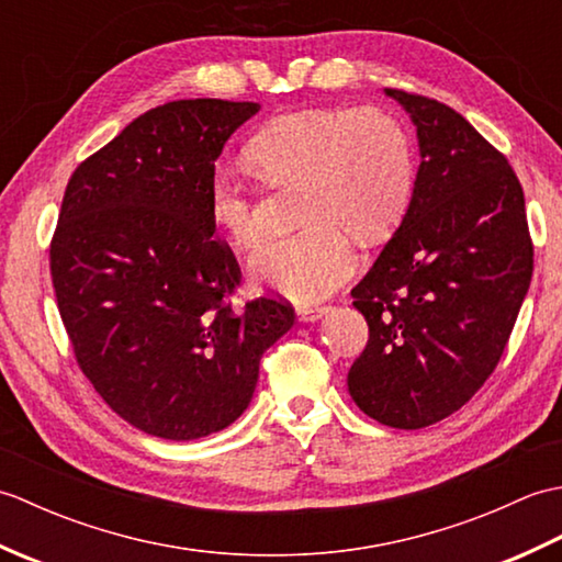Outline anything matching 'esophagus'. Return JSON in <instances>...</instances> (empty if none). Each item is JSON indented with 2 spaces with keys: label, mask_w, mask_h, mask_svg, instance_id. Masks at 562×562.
Segmentation results:
<instances>
[{
  "label": "esophagus",
  "mask_w": 562,
  "mask_h": 562,
  "mask_svg": "<svg viewBox=\"0 0 562 562\" xmlns=\"http://www.w3.org/2000/svg\"><path fill=\"white\" fill-rule=\"evenodd\" d=\"M324 314H328V306H318V304L296 306V316H300V321H318Z\"/></svg>",
  "instance_id": "esophagus-1"
}]
</instances>
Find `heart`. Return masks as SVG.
<instances>
[{
  "instance_id": "heart-1",
  "label": "heart",
  "mask_w": 562,
  "mask_h": 562,
  "mask_svg": "<svg viewBox=\"0 0 562 562\" xmlns=\"http://www.w3.org/2000/svg\"><path fill=\"white\" fill-rule=\"evenodd\" d=\"M246 161L270 186L296 183L300 232L272 236L248 260L250 280L292 300H318L357 268L352 241L379 238L408 210L413 142L381 109H306L272 117L248 139ZM207 217L226 241L250 248L260 236L254 190L217 169L207 181Z\"/></svg>"
}]
</instances>
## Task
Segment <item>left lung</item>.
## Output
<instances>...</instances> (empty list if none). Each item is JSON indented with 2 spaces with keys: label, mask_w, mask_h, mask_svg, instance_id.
<instances>
[{
  "label": "left lung",
  "mask_w": 562,
  "mask_h": 562,
  "mask_svg": "<svg viewBox=\"0 0 562 562\" xmlns=\"http://www.w3.org/2000/svg\"><path fill=\"white\" fill-rule=\"evenodd\" d=\"M384 91L411 113L423 161L401 226L352 290L369 340L348 389L376 423L420 429L493 374L529 290L533 244L505 154L449 105Z\"/></svg>",
  "instance_id": "left-lung-1"
}]
</instances>
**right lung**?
I'll list each match as a JSON object with an SVG mask.
<instances>
[{"label":"right lung","mask_w":562,"mask_h":562,"mask_svg":"<svg viewBox=\"0 0 562 562\" xmlns=\"http://www.w3.org/2000/svg\"><path fill=\"white\" fill-rule=\"evenodd\" d=\"M260 105L188 99L139 115L71 173L50 244L57 308L81 372L142 432L188 441L241 415L260 357L294 324L292 304L241 284L214 238V161Z\"/></svg>","instance_id":"obj_1"}]
</instances>
